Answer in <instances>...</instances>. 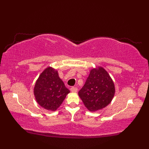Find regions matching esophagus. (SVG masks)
<instances>
[{
	"label": "esophagus",
	"mask_w": 149,
	"mask_h": 149,
	"mask_svg": "<svg viewBox=\"0 0 149 149\" xmlns=\"http://www.w3.org/2000/svg\"><path fill=\"white\" fill-rule=\"evenodd\" d=\"M70 90H71L72 92H73V93H76L78 90H77V88L76 87H72L70 88Z\"/></svg>",
	"instance_id": "1"
}]
</instances>
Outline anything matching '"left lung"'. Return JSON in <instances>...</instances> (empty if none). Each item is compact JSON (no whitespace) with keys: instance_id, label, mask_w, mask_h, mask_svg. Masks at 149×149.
<instances>
[{"instance_id":"8db88e82","label":"left lung","mask_w":149,"mask_h":149,"mask_svg":"<svg viewBox=\"0 0 149 149\" xmlns=\"http://www.w3.org/2000/svg\"><path fill=\"white\" fill-rule=\"evenodd\" d=\"M115 93L112 79L105 69L98 66L91 70L86 83L78 93L86 108L90 111H96L108 105Z\"/></svg>"}]
</instances>
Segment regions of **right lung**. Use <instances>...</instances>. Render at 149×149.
I'll return each mask as SVG.
<instances>
[{
	"instance_id": "add662e5",
	"label": "right lung",
	"mask_w": 149,
	"mask_h": 149,
	"mask_svg": "<svg viewBox=\"0 0 149 149\" xmlns=\"http://www.w3.org/2000/svg\"><path fill=\"white\" fill-rule=\"evenodd\" d=\"M70 90L59 78L58 71L52 67L44 70L34 88L36 102L44 109L54 111L65 100Z\"/></svg>"
}]
</instances>
